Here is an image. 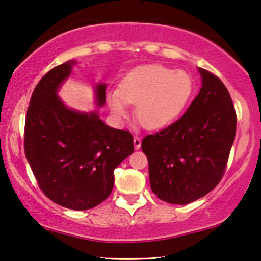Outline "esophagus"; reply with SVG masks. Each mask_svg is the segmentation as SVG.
I'll list each match as a JSON object with an SVG mask.
<instances>
[{"label":"esophagus","mask_w":261,"mask_h":261,"mask_svg":"<svg viewBox=\"0 0 261 261\" xmlns=\"http://www.w3.org/2000/svg\"><path fill=\"white\" fill-rule=\"evenodd\" d=\"M134 144H135V148H136V149H139V148H140V146H141V139H140V137L135 136Z\"/></svg>","instance_id":"esophagus-1"}]
</instances>
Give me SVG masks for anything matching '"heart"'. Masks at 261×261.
<instances>
[{"mask_svg":"<svg viewBox=\"0 0 261 261\" xmlns=\"http://www.w3.org/2000/svg\"><path fill=\"white\" fill-rule=\"evenodd\" d=\"M192 91L193 81L188 72L152 64L127 73L118 90L108 94V102L118 117H125L129 113L127 103H137L136 117L140 124L147 129H160L178 116Z\"/></svg>","mask_w":261,"mask_h":261,"instance_id":"heart-1","label":"heart"}]
</instances>
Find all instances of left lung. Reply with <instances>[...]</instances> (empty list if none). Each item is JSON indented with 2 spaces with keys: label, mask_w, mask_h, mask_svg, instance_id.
Here are the masks:
<instances>
[{
  "label": "left lung",
  "mask_w": 261,
  "mask_h": 261,
  "mask_svg": "<svg viewBox=\"0 0 261 261\" xmlns=\"http://www.w3.org/2000/svg\"><path fill=\"white\" fill-rule=\"evenodd\" d=\"M199 72L200 92L183 116L141 141L152 191L169 204L187 205L211 192L235 140L237 116L227 87L214 73Z\"/></svg>",
  "instance_id": "1"
}]
</instances>
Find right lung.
<instances>
[{"instance_id": "obj_1", "label": "right lung", "mask_w": 261, "mask_h": 261, "mask_svg": "<svg viewBox=\"0 0 261 261\" xmlns=\"http://www.w3.org/2000/svg\"><path fill=\"white\" fill-rule=\"evenodd\" d=\"M77 62L49 70L35 86L26 112L24 151L39 188L55 204L85 211L107 199L114 169L134 152L130 131L106 125L99 114L65 107L56 92ZM106 102V85L96 86Z\"/></svg>"}]
</instances>
